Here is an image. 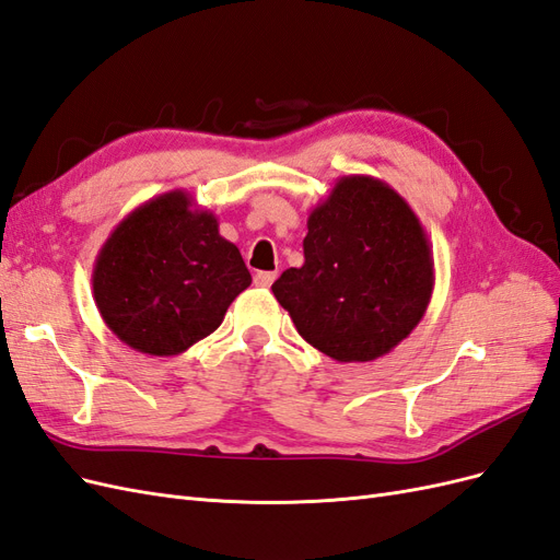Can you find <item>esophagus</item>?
Masks as SVG:
<instances>
[{
    "mask_svg": "<svg viewBox=\"0 0 560 560\" xmlns=\"http://www.w3.org/2000/svg\"><path fill=\"white\" fill-rule=\"evenodd\" d=\"M276 278H278L276 270H259V273L254 276V284H257V287H264V290H266V287L273 284V280H276Z\"/></svg>",
    "mask_w": 560,
    "mask_h": 560,
    "instance_id": "34e87169",
    "label": "esophagus"
}]
</instances>
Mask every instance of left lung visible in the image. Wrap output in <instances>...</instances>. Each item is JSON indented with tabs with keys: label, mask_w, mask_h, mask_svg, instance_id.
I'll return each instance as SVG.
<instances>
[{
	"label": "left lung",
	"mask_w": 560,
	"mask_h": 560,
	"mask_svg": "<svg viewBox=\"0 0 560 560\" xmlns=\"http://www.w3.org/2000/svg\"><path fill=\"white\" fill-rule=\"evenodd\" d=\"M301 268L273 282L296 331L336 362H371L425 315L434 261L420 219L393 186L341 177L308 214Z\"/></svg>",
	"instance_id": "obj_1"
}]
</instances>
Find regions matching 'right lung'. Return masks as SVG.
Listing matches in <instances>:
<instances>
[{"instance_id":"1","label":"right lung","mask_w":560,"mask_h":560,"mask_svg":"<svg viewBox=\"0 0 560 560\" xmlns=\"http://www.w3.org/2000/svg\"><path fill=\"white\" fill-rule=\"evenodd\" d=\"M252 282L217 217L182 189L135 208L100 247L93 299L126 346L173 358L210 336Z\"/></svg>"}]
</instances>
